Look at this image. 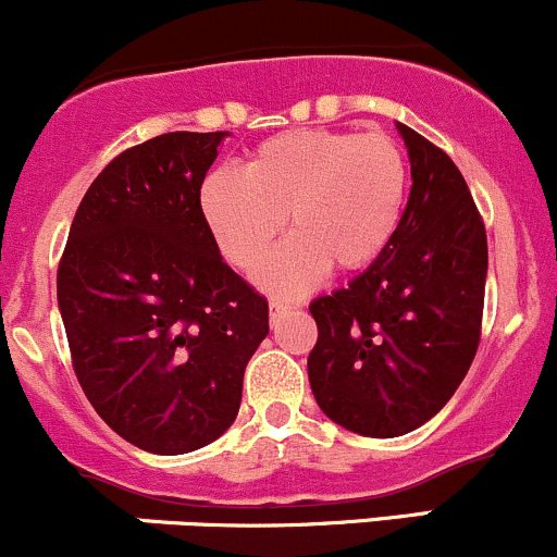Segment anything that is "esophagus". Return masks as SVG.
I'll return each instance as SVG.
<instances>
[{
    "label": "esophagus",
    "mask_w": 557,
    "mask_h": 557,
    "mask_svg": "<svg viewBox=\"0 0 557 557\" xmlns=\"http://www.w3.org/2000/svg\"><path fill=\"white\" fill-rule=\"evenodd\" d=\"M286 310H292L289 302H284V300H271V321H278L281 315L286 313Z\"/></svg>",
    "instance_id": "1"
}]
</instances>
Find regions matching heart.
Listing matches in <instances>:
<instances>
[{
  "label": "heart",
  "mask_w": 557,
  "mask_h": 557,
  "mask_svg": "<svg viewBox=\"0 0 557 557\" xmlns=\"http://www.w3.org/2000/svg\"><path fill=\"white\" fill-rule=\"evenodd\" d=\"M406 181V157L391 135L289 129L262 140L242 172H212L201 185V212L238 271L265 260L286 214L295 233L257 281L273 295H302L329 265L358 271L387 247Z\"/></svg>",
  "instance_id": "1"
}]
</instances>
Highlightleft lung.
I'll list each match as a JSON object with an SVG mask.
<instances>
[{
  "label": "left lung",
  "instance_id": "8db88e82",
  "mask_svg": "<svg viewBox=\"0 0 557 557\" xmlns=\"http://www.w3.org/2000/svg\"><path fill=\"white\" fill-rule=\"evenodd\" d=\"M411 190L387 247L343 289L315 297L310 391L332 422L396 438L438 414L481 343L486 225L446 151L398 124Z\"/></svg>",
  "mask_w": 557,
  "mask_h": 557
}]
</instances>
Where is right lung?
I'll use <instances>...</instances> for the list:
<instances>
[{"label":"right lung","mask_w":557,"mask_h":557,"mask_svg":"<svg viewBox=\"0 0 557 557\" xmlns=\"http://www.w3.org/2000/svg\"><path fill=\"white\" fill-rule=\"evenodd\" d=\"M225 135L166 133L119 153L58 265L76 380L113 433L151 454L196 451L231 428L268 334V300L225 265L201 212Z\"/></svg>","instance_id":"add662e5"}]
</instances>
